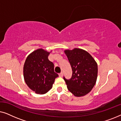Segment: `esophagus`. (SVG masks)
Returning <instances> with one entry per match:
<instances>
[{
  "mask_svg": "<svg viewBox=\"0 0 121 121\" xmlns=\"http://www.w3.org/2000/svg\"><path fill=\"white\" fill-rule=\"evenodd\" d=\"M63 73L62 72H61L60 73H59V77H63Z\"/></svg>",
  "mask_w": 121,
  "mask_h": 121,
  "instance_id": "obj_1",
  "label": "esophagus"
}]
</instances>
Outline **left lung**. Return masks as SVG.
<instances>
[{
    "label": "left lung",
    "mask_w": 121,
    "mask_h": 121,
    "mask_svg": "<svg viewBox=\"0 0 121 121\" xmlns=\"http://www.w3.org/2000/svg\"><path fill=\"white\" fill-rule=\"evenodd\" d=\"M72 67V78L63 77L67 88L77 97L88 94L96 82L97 65L92 56L83 49L74 48L64 51Z\"/></svg>",
    "instance_id": "8db88e82"
}]
</instances>
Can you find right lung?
<instances>
[{
  "instance_id": "obj_1",
  "label": "right lung",
  "mask_w": 121,
  "mask_h": 121,
  "mask_svg": "<svg viewBox=\"0 0 121 121\" xmlns=\"http://www.w3.org/2000/svg\"><path fill=\"white\" fill-rule=\"evenodd\" d=\"M49 53L39 49L27 57L24 66V77L28 86L36 94H43L52 87L58 74L54 64L49 60Z\"/></svg>"
}]
</instances>
